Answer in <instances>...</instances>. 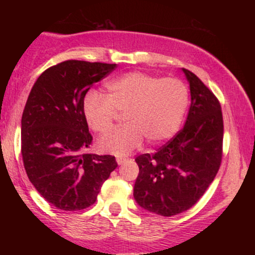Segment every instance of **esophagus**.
<instances>
[{
    "mask_svg": "<svg viewBox=\"0 0 255 255\" xmlns=\"http://www.w3.org/2000/svg\"><path fill=\"white\" fill-rule=\"evenodd\" d=\"M116 160H118V164H124V163L126 162L125 158H118V159H116Z\"/></svg>",
    "mask_w": 255,
    "mask_h": 255,
    "instance_id": "34e87169",
    "label": "esophagus"
}]
</instances>
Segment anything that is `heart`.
I'll return each mask as SVG.
<instances>
[{
  "label": "heart",
  "mask_w": 255,
  "mask_h": 255,
  "mask_svg": "<svg viewBox=\"0 0 255 255\" xmlns=\"http://www.w3.org/2000/svg\"><path fill=\"white\" fill-rule=\"evenodd\" d=\"M109 93L91 91L85 96L83 113L87 125L97 133L114 126L119 113L126 114L127 125L98 140V148L125 156L147 139L156 145L176 133L188 104V90L177 78H159L130 72L108 84Z\"/></svg>",
  "instance_id": "b5f03b06"
}]
</instances>
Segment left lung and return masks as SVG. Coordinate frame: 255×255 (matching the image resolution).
I'll use <instances>...</instances> for the list:
<instances>
[{
	"label": "left lung",
	"instance_id": "obj_1",
	"mask_svg": "<svg viewBox=\"0 0 255 255\" xmlns=\"http://www.w3.org/2000/svg\"><path fill=\"white\" fill-rule=\"evenodd\" d=\"M191 89L183 128L154 153L135 158L134 198L156 215L170 217L198 203L215 180L223 157V115L218 98L194 73L182 68Z\"/></svg>",
	"mask_w": 255,
	"mask_h": 255
}]
</instances>
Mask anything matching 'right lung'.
<instances>
[{"instance_id":"obj_1","label":"right lung","mask_w":255,"mask_h":255,"mask_svg":"<svg viewBox=\"0 0 255 255\" xmlns=\"http://www.w3.org/2000/svg\"><path fill=\"white\" fill-rule=\"evenodd\" d=\"M116 64L68 60L40 74L21 119V154L31 183L48 203L78 211L97 200L118 168L110 154L86 153L92 142L83 113L87 91Z\"/></svg>"}]
</instances>
